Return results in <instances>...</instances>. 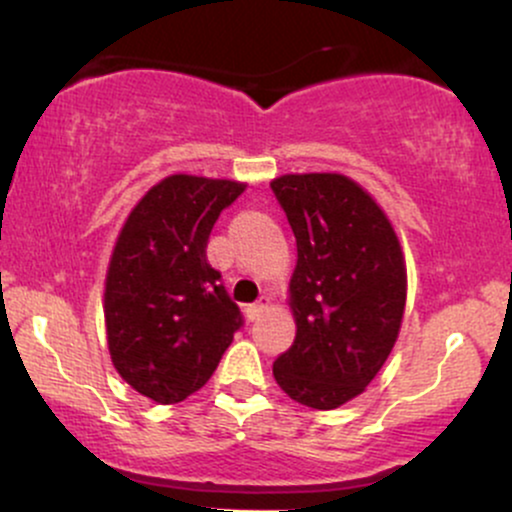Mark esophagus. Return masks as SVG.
Listing matches in <instances>:
<instances>
[{"mask_svg":"<svg viewBox=\"0 0 512 512\" xmlns=\"http://www.w3.org/2000/svg\"><path fill=\"white\" fill-rule=\"evenodd\" d=\"M269 303H272V301H269L267 296L257 298V303H252L250 308H248V317H250V320H257V317H260V315L264 313V310L269 308Z\"/></svg>","mask_w":512,"mask_h":512,"instance_id":"esophagus-1","label":"esophagus"}]
</instances>
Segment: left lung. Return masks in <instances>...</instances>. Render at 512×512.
<instances>
[{"instance_id": "left-lung-1", "label": "left lung", "mask_w": 512, "mask_h": 512, "mask_svg": "<svg viewBox=\"0 0 512 512\" xmlns=\"http://www.w3.org/2000/svg\"><path fill=\"white\" fill-rule=\"evenodd\" d=\"M272 190L298 248L289 284L296 339L274 361V378L293 402L337 409L366 390L397 342L402 245L378 202L346 175H281Z\"/></svg>"}]
</instances>
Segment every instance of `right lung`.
<instances>
[{
	"label": "right lung",
	"mask_w": 512,
	"mask_h": 512,
	"mask_svg": "<svg viewBox=\"0 0 512 512\" xmlns=\"http://www.w3.org/2000/svg\"><path fill=\"white\" fill-rule=\"evenodd\" d=\"M245 182L168 175L129 211L105 274V334L127 385L158 404L197 392L243 325L207 262L209 233Z\"/></svg>",
	"instance_id": "obj_1"
}]
</instances>
